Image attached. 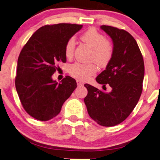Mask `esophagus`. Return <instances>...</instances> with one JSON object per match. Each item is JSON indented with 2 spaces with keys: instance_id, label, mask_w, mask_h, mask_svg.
<instances>
[{
  "instance_id": "esophagus-1",
  "label": "esophagus",
  "mask_w": 160,
  "mask_h": 160,
  "mask_svg": "<svg viewBox=\"0 0 160 160\" xmlns=\"http://www.w3.org/2000/svg\"><path fill=\"white\" fill-rule=\"evenodd\" d=\"M77 86H83V83L82 82H80V81H78V80L77 81Z\"/></svg>"
}]
</instances>
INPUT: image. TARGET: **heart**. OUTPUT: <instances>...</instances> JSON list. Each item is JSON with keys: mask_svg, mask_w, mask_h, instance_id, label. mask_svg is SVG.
I'll use <instances>...</instances> for the list:
<instances>
[{"mask_svg": "<svg viewBox=\"0 0 160 160\" xmlns=\"http://www.w3.org/2000/svg\"><path fill=\"white\" fill-rule=\"evenodd\" d=\"M82 40L92 49L90 60L95 62L98 66L104 67L108 65L113 57L114 48L111 41L106 40L103 34L98 32L95 28H91L83 34ZM75 49V40L71 38L65 45V55L71 58L74 54ZM97 72V67L94 63L82 64L75 62L71 65L70 74L72 77L78 80H86Z\"/></svg>", "mask_w": 160, "mask_h": 160, "instance_id": "b5f03b06", "label": "heart"}]
</instances>
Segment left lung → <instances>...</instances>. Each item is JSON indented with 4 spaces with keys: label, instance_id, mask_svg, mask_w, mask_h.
Masks as SVG:
<instances>
[{
    "label": "left lung",
    "instance_id": "8db88e82",
    "mask_svg": "<svg viewBox=\"0 0 160 160\" xmlns=\"http://www.w3.org/2000/svg\"><path fill=\"white\" fill-rule=\"evenodd\" d=\"M101 28L111 37L113 57L96 80L111 86V92L86 83L84 98L88 113L98 124L111 127L120 124L131 113L142 91L145 66L142 53L134 38L124 30L108 25Z\"/></svg>",
    "mask_w": 160,
    "mask_h": 160
}]
</instances>
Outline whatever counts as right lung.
<instances>
[{
	"label": "right lung",
	"instance_id": "1",
	"mask_svg": "<svg viewBox=\"0 0 160 160\" xmlns=\"http://www.w3.org/2000/svg\"><path fill=\"white\" fill-rule=\"evenodd\" d=\"M83 25L69 23L47 25L31 36L18 59L15 88L25 111L41 121L53 118L77 87L67 76L58 83L52 76L65 63V45Z\"/></svg>",
	"mask_w": 160,
	"mask_h": 160
}]
</instances>
